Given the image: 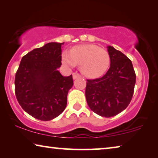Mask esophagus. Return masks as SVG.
I'll use <instances>...</instances> for the list:
<instances>
[{
    "label": "esophagus",
    "mask_w": 158,
    "mask_h": 158,
    "mask_svg": "<svg viewBox=\"0 0 158 158\" xmlns=\"http://www.w3.org/2000/svg\"><path fill=\"white\" fill-rule=\"evenodd\" d=\"M80 77H81V75H80L79 74L77 73H74L73 74V79H78V78H79Z\"/></svg>",
    "instance_id": "esophagus-1"
}]
</instances>
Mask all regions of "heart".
<instances>
[{"label":"heart","instance_id":"heart-1","mask_svg":"<svg viewBox=\"0 0 158 158\" xmlns=\"http://www.w3.org/2000/svg\"><path fill=\"white\" fill-rule=\"evenodd\" d=\"M62 61L65 65L74 68L81 65V71L89 78H98L103 75L110 66L109 53L95 44L77 45L70 52L64 51Z\"/></svg>","mask_w":158,"mask_h":158}]
</instances>
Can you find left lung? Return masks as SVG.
<instances>
[{"instance_id":"left-lung-1","label":"left lung","mask_w":158,"mask_h":158,"mask_svg":"<svg viewBox=\"0 0 158 158\" xmlns=\"http://www.w3.org/2000/svg\"><path fill=\"white\" fill-rule=\"evenodd\" d=\"M110 68L102 77L87 80L85 98L93 111L109 118L121 113L132 98L136 74L129 58L112 46H107Z\"/></svg>"}]
</instances>
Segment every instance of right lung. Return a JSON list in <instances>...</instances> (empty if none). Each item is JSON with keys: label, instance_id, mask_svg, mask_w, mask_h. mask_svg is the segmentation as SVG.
Segmentation results:
<instances>
[{"label": "right lung", "instance_id": "obj_1", "mask_svg": "<svg viewBox=\"0 0 158 158\" xmlns=\"http://www.w3.org/2000/svg\"><path fill=\"white\" fill-rule=\"evenodd\" d=\"M63 43L49 42L21 58L15 75V94L26 112L40 121L52 120L65 110L73 87V75L64 77L61 66Z\"/></svg>", "mask_w": 158, "mask_h": 158}]
</instances>
